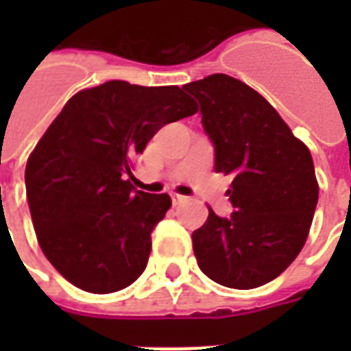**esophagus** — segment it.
Here are the masks:
<instances>
[{"label":"esophagus","instance_id":"obj_1","mask_svg":"<svg viewBox=\"0 0 351 351\" xmlns=\"http://www.w3.org/2000/svg\"><path fill=\"white\" fill-rule=\"evenodd\" d=\"M171 199H173L175 205H182V203L188 201V197H186V195H180V193H171Z\"/></svg>","mask_w":351,"mask_h":351}]
</instances>
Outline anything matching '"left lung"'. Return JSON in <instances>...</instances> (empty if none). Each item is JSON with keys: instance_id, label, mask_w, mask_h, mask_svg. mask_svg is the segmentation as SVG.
Wrapping results in <instances>:
<instances>
[{"instance_id": "left-lung-1", "label": "left lung", "mask_w": 351, "mask_h": 351, "mask_svg": "<svg viewBox=\"0 0 351 351\" xmlns=\"http://www.w3.org/2000/svg\"><path fill=\"white\" fill-rule=\"evenodd\" d=\"M199 101L214 146V171L233 176V213L193 231L199 269L216 284L252 289L291 265L308 237L317 205L310 150L269 101L223 73L182 86Z\"/></svg>"}]
</instances>
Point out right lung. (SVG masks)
Instances as JSON below:
<instances>
[{
	"mask_svg": "<svg viewBox=\"0 0 351 351\" xmlns=\"http://www.w3.org/2000/svg\"><path fill=\"white\" fill-rule=\"evenodd\" d=\"M197 112L178 86L108 80L75 93L26 165V195L43 254L65 280L112 293L143 274L167 193L128 180L131 160L165 123Z\"/></svg>",
	"mask_w": 351,
	"mask_h": 351,
	"instance_id": "1",
	"label": "right lung"
}]
</instances>
